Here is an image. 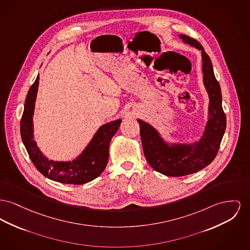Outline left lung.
<instances>
[{"mask_svg":"<svg viewBox=\"0 0 250 250\" xmlns=\"http://www.w3.org/2000/svg\"><path fill=\"white\" fill-rule=\"evenodd\" d=\"M186 44L201 51L203 83L208 95V113L205 129L198 141L191 144L168 143L155 127L138 119L144 153L149 165L167 176H183L196 173L214 160L226 130V115L222 107L220 85L204 48L186 35H178Z\"/></svg>","mask_w":250,"mask_h":250,"instance_id":"left-lung-1","label":"left lung"}]
</instances>
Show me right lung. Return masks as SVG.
<instances>
[{"label": "right lung", "mask_w": 250, "mask_h": 250, "mask_svg": "<svg viewBox=\"0 0 250 250\" xmlns=\"http://www.w3.org/2000/svg\"><path fill=\"white\" fill-rule=\"evenodd\" d=\"M39 81L40 75L37 76L28 90L21 120V136L30 159L39 172L51 180L75 185L88 183L103 173L108 162L110 141L117 132L122 120L118 119L101 125L88 146L73 161L56 162L49 160L40 150L34 139L33 116Z\"/></svg>", "instance_id": "add662e5"}]
</instances>
